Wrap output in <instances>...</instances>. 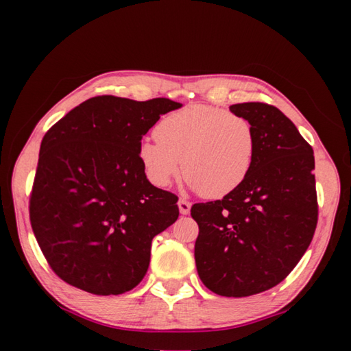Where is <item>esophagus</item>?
I'll use <instances>...</instances> for the list:
<instances>
[{
  "instance_id": "esophagus-1",
  "label": "esophagus",
  "mask_w": 351,
  "mask_h": 351,
  "mask_svg": "<svg viewBox=\"0 0 351 351\" xmlns=\"http://www.w3.org/2000/svg\"><path fill=\"white\" fill-rule=\"evenodd\" d=\"M178 206H180L181 215H189V213H190V207H192V204H190L189 201L180 199V201H178Z\"/></svg>"
}]
</instances>
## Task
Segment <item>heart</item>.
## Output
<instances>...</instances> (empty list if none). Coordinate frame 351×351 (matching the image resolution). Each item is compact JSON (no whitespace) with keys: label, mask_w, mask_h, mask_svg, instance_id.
Returning <instances> with one entry per match:
<instances>
[{"label":"heart","mask_w":351,"mask_h":351,"mask_svg":"<svg viewBox=\"0 0 351 351\" xmlns=\"http://www.w3.org/2000/svg\"><path fill=\"white\" fill-rule=\"evenodd\" d=\"M158 139H144L138 158L153 186L164 189L184 173L207 198L239 189L257 158L252 122L212 105H189L159 121Z\"/></svg>","instance_id":"1"}]
</instances>
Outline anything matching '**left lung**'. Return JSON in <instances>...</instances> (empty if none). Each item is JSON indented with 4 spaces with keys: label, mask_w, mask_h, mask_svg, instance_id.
<instances>
[{
    "label": "left lung",
    "mask_w": 351,
    "mask_h": 351,
    "mask_svg": "<svg viewBox=\"0 0 351 351\" xmlns=\"http://www.w3.org/2000/svg\"><path fill=\"white\" fill-rule=\"evenodd\" d=\"M252 122L257 158L246 181L223 199L197 203L195 261L212 293L246 297L287 278L310 246L317 224L313 148L276 106L230 105Z\"/></svg>",
    "instance_id": "1"
}]
</instances>
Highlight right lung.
Listing matches in <instances>:
<instances>
[{
    "label": "right lung",
    "mask_w": 351,
    "mask_h": 351,
    "mask_svg": "<svg viewBox=\"0 0 351 351\" xmlns=\"http://www.w3.org/2000/svg\"><path fill=\"white\" fill-rule=\"evenodd\" d=\"M181 104L97 96L71 110L40 145L29 217L56 274L97 295L133 289L154 235L173 224L178 197L147 180L138 147Z\"/></svg>",
    "instance_id": "add662e5"
}]
</instances>
